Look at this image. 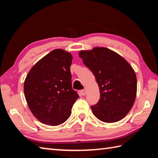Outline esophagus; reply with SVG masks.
I'll return each instance as SVG.
<instances>
[{"label": "esophagus", "mask_w": 158, "mask_h": 158, "mask_svg": "<svg viewBox=\"0 0 158 158\" xmlns=\"http://www.w3.org/2000/svg\"><path fill=\"white\" fill-rule=\"evenodd\" d=\"M81 93L82 95H85V93H86V89H84L81 90Z\"/></svg>", "instance_id": "esophagus-1"}]
</instances>
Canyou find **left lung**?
I'll list each match as a JSON object with an SVG mask.
<instances>
[{
  "mask_svg": "<svg viewBox=\"0 0 158 158\" xmlns=\"http://www.w3.org/2000/svg\"><path fill=\"white\" fill-rule=\"evenodd\" d=\"M79 56L94 74L100 89V100L91 106L93 114L105 123L123 118L137 95V77L132 66L121 55L106 47L80 51Z\"/></svg>",
  "mask_w": 158,
  "mask_h": 158,
  "instance_id": "obj_1",
  "label": "left lung"
}]
</instances>
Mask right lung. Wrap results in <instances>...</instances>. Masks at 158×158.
Returning a JSON list of instances; mask_svg holds the SVG:
<instances>
[{
  "instance_id": "right-lung-1",
  "label": "right lung",
  "mask_w": 158,
  "mask_h": 158,
  "mask_svg": "<svg viewBox=\"0 0 158 158\" xmlns=\"http://www.w3.org/2000/svg\"><path fill=\"white\" fill-rule=\"evenodd\" d=\"M73 56L54 49L33 66L23 84L24 95L33 116L46 125L56 126L70 116L79 96L72 87Z\"/></svg>"
}]
</instances>
